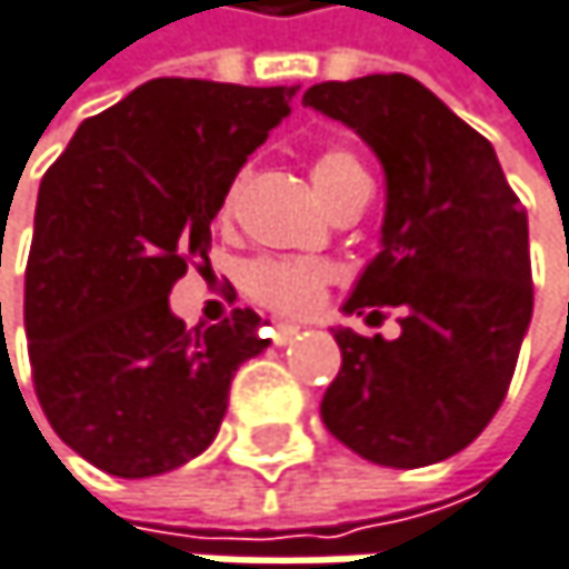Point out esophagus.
<instances>
[{
  "label": "esophagus",
  "mask_w": 569,
  "mask_h": 569,
  "mask_svg": "<svg viewBox=\"0 0 569 569\" xmlns=\"http://www.w3.org/2000/svg\"><path fill=\"white\" fill-rule=\"evenodd\" d=\"M299 336H302V326H280V329L273 332V341L283 348V345H289L292 338H299Z\"/></svg>",
  "instance_id": "obj_1"
}]
</instances>
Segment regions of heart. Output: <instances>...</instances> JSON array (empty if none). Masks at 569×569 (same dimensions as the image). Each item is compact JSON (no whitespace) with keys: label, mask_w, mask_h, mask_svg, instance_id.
Listing matches in <instances>:
<instances>
[{"label":"heart","mask_w":569,"mask_h":569,"mask_svg":"<svg viewBox=\"0 0 569 569\" xmlns=\"http://www.w3.org/2000/svg\"><path fill=\"white\" fill-rule=\"evenodd\" d=\"M365 172L358 166V159L345 149H326L312 159V181L319 198L348 176ZM233 188L224 194V214L231 211ZM332 267L319 263V260H302V257H263L253 260L243 270V289L267 309L280 312V316H309L322 306L326 289L332 283Z\"/></svg>","instance_id":"1"}]
</instances>
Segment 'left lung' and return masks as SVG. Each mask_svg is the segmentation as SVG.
I'll list each match as a JSON object with an SVG mask.
<instances>
[{"mask_svg":"<svg viewBox=\"0 0 569 569\" xmlns=\"http://www.w3.org/2000/svg\"><path fill=\"white\" fill-rule=\"evenodd\" d=\"M302 103L355 130L385 169L381 250L345 316L400 309V336L332 329L341 371L322 423L390 469L433 466L479 437L501 407L535 289L528 211L486 136L407 74L326 80Z\"/></svg>","mask_w":569,"mask_h":569,"instance_id":"1","label":"left lung"}]
</instances>
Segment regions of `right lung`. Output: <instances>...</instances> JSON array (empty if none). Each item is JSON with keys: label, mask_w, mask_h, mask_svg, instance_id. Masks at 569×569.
Here are the masks:
<instances>
[{"label": "right lung", "mask_w": 569, "mask_h": 569, "mask_svg": "<svg viewBox=\"0 0 569 569\" xmlns=\"http://www.w3.org/2000/svg\"><path fill=\"white\" fill-rule=\"evenodd\" d=\"M299 87L156 78L83 120L44 172L26 267L38 403L117 479L184 466L218 437L233 371L270 341L233 309L184 329L169 292L211 267V221Z\"/></svg>", "instance_id": "1"}]
</instances>
